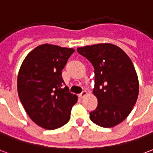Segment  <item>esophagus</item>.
Listing matches in <instances>:
<instances>
[{
    "instance_id": "esophagus-1",
    "label": "esophagus",
    "mask_w": 153,
    "mask_h": 153,
    "mask_svg": "<svg viewBox=\"0 0 153 153\" xmlns=\"http://www.w3.org/2000/svg\"><path fill=\"white\" fill-rule=\"evenodd\" d=\"M86 95H87V91H86L85 90H83V91L79 94V97L80 98H83V97H85Z\"/></svg>"
}]
</instances>
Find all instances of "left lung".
Listing matches in <instances>:
<instances>
[{
  "mask_svg": "<svg viewBox=\"0 0 153 153\" xmlns=\"http://www.w3.org/2000/svg\"><path fill=\"white\" fill-rule=\"evenodd\" d=\"M93 65V94L98 105L90 118L102 127H113L127 117L136 103L139 80L134 65L125 52L112 44L77 48Z\"/></svg>",
  "mask_w": 153,
  "mask_h": 153,
  "instance_id": "1",
  "label": "left lung"
}]
</instances>
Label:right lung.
I'll return each instance as SVG.
<instances>
[{
	"mask_svg": "<svg viewBox=\"0 0 153 153\" xmlns=\"http://www.w3.org/2000/svg\"><path fill=\"white\" fill-rule=\"evenodd\" d=\"M73 48L39 45L26 56L18 75V93L34 123L47 130L64 126L78 97L69 91L62 71Z\"/></svg>",
	"mask_w": 153,
	"mask_h": 153,
	"instance_id": "right-lung-1",
	"label": "right lung"
}]
</instances>
